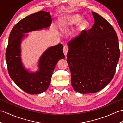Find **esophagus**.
<instances>
[{"label":"esophagus","mask_w":123,"mask_h":123,"mask_svg":"<svg viewBox=\"0 0 123 123\" xmlns=\"http://www.w3.org/2000/svg\"><path fill=\"white\" fill-rule=\"evenodd\" d=\"M69 50V48L68 46L67 45H65L64 46V48H63V53L65 55H67V54L68 53V52Z\"/></svg>","instance_id":"obj_1"}]
</instances>
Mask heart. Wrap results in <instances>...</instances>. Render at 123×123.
Wrapping results in <instances>:
<instances>
[{
	"instance_id": "1",
	"label": "heart",
	"mask_w": 123,
	"mask_h": 123,
	"mask_svg": "<svg viewBox=\"0 0 123 123\" xmlns=\"http://www.w3.org/2000/svg\"><path fill=\"white\" fill-rule=\"evenodd\" d=\"M81 19V16L78 14H71L64 16L60 22L61 30L67 32L78 23V29L81 31L86 30L89 26V23L87 20Z\"/></svg>"
}]
</instances>
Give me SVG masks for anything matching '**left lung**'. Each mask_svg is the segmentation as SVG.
<instances>
[{
  "label": "left lung",
  "instance_id": "left-lung-1",
  "mask_svg": "<svg viewBox=\"0 0 123 123\" xmlns=\"http://www.w3.org/2000/svg\"><path fill=\"white\" fill-rule=\"evenodd\" d=\"M95 23L68 43L67 62L73 88L81 93H95L110 82L120 56L118 39L113 27L92 12Z\"/></svg>",
  "mask_w": 123,
  "mask_h": 123
}]
</instances>
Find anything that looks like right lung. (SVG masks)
<instances>
[{"label": "right lung", "instance_id": "add662e5", "mask_svg": "<svg viewBox=\"0 0 123 123\" xmlns=\"http://www.w3.org/2000/svg\"><path fill=\"white\" fill-rule=\"evenodd\" d=\"M49 12L40 11L28 15L18 22L9 35L6 51L8 71L11 79L21 89L29 94L45 91L50 84L52 74L60 59L65 57L61 44L49 47L38 60V70L30 72L25 69L21 60L22 39L32 31L49 27L52 23Z\"/></svg>", "mask_w": 123, "mask_h": 123}]
</instances>
